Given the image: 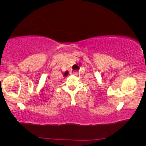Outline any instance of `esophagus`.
Returning a JSON list of instances; mask_svg holds the SVG:
<instances>
[{
    "instance_id": "obj_1",
    "label": "esophagus",
    "mask_w": 146,
    "mask_h": 146,
    "mask_svg": "<svg viewBox=\"0 0 146 146\" xmlns=\"http://www.w3.org/2000/svg\"><path fill=\"white\" fill-rule=\"evenodd\" d=\"M71 75H76L77 74V72L76 70H72L70 72Z\"/></svg>"
}]
</instances>
